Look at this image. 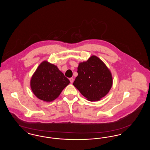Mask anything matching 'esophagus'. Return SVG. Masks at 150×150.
<instances>
[{"instance_id": "34e87169", "label": "esophagus", "mask_w": 150, "mask_h": 150, "mask_svg": "<svg viewBox=\"0 0 150 150\" xmlns=\"http://www.w3.org/2000/svg\"><path fill=\"white\" fill-rule=\"evenodd\" d=\"M70 83H72L73 81H74V78H70Z\"/></svg>"}]
</instances>
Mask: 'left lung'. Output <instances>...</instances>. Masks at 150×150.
Returning <instances> with one entry per match:
<instances>
[{"mask_svg":"<svg viewBox=\"0 0 150 150\" xmlns=\"http://www.w3.org/2000/svg\"><path fill=\"white\" fill-rule=\"evenodd\" d=\"M78 74L73 85L90 101L100 100L108 93L112 85L111 72L95 56L79 64Z\"/></svg>","mask_w":150,"mask_h":150,"instance_id":"8db88e82","label":"left lung"}]
</instances>
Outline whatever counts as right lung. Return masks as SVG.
I'll return each mask as SVG.
<instances>
[{
	"label": "right lung",
	"mask_w": 150,
	"mask_h": 150,
	"mask_svg": "<svg viewBox=\"0 0 150 150\" xmlns=\"http://www.w3.org/2000/svg\"><path fill=\"white\" fill-rule=\"evenodd\" d=\"M69 83L70 80L56 66L44 61L33 75L30 86L39 99L50 102L56 99Z\"/></svg>",
	"instance_id": "add662e5"
}]
</instances>
